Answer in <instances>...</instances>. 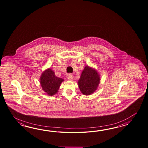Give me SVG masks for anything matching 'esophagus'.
Instances as JSON below:
<instances>
[{"instance_id":"34e87169","label":"esophagus","mask_w":148,"mask_h":148,"mask_svg":"<svg viewBox=\"0 0 148 148\" xmlns=\"http://www.w3.org/2000/svg\"><path fill=\"white\" fill-rule=\"evenodd\" d=\"M73 78H74L73 75L72 74H69V75L67 76V79L69 81H73Z\"/></svg>"}]
</instances>
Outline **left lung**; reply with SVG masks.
Returning <instances> with one entry per match:
<instances>
[{"label":"left lung","instance_id":"obj_1","mask_svg":"<svg viewBox=\"0 0 148 148\" xmlns=\"http://www.w3.org/2000/svg\"><path fill=\"white\" fill-rule=\"evenodd\" d=\"M100 79V76L95 69L86 66L78 81L80 91L84 95L92 94L97 89Z\"/></svg>","mask_w":148,"mask_h":148}]
</instances>
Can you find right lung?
I'll return each mask as SVG.
<instances>
[{
	"instance_id": "1",
	"label": "right lung",
	"mask_w": 148,
	"mask_h": 148,
	"mask_svg": "<svg viewBox=\"0 0 148 148\" xmlns=\"http://www.w3.org/2000/svg\"><path fill=\"white\" fill-rule=\"evenodd\" d=\"M64 81L62 78L57 77L51 69H48L43 73L40 77V84L42 90L48 95H55L60 84Z\"/></svg>"
}]
</instances>
